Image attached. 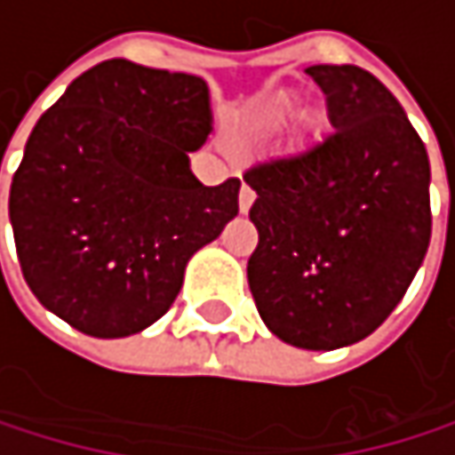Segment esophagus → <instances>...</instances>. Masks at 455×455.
Returning a JSON list of instances; mask_svg holds the SVG:
<instances>
[{"label": "esophagus", "instance_id": "34e87169", "mask_svg": "<svg viewBox=\"0 0 455 455\" xmlns=\"http://www.w3.org/2000/svg\"><path fill=\"white\" fill-rule=\"evenodd\" d=\"M253 199H256V194H253V190H251L248 185H243V188H240V212H243V215L251 210Z\"/></svg>", "mask_w": 455, "mask_h": 455}]
</instances>
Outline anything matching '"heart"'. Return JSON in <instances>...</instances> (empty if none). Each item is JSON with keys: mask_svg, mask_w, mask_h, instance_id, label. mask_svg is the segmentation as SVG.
<instances>
[{"mask_svg": "<svg viewBox=\"0 0 455 455\" xmlns=\"http://www.w3.org/2000/svg\"><path fill=\"white\" fill-rule=\"evenodd\" d=\"M286 114H291V111H278V116H286Z\"/></svg>", "mask_w": 455, "mask_h": 455, "instance_id": "obj_1", "label": "heart"}]
</instances>
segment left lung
Segmentation results:
<instances>
[{
	"label": "left lung",
	"instance_id": "obj_1",
	"mask_svg": "<svg viewBox=\"0 0 455 455\" xmlns=\"http://www.w3.org/2000/svg\"><path fill=\"white\" fill-rule=\"evenodd\" d=\"M333 131L251 166L259 245L248 286L270 333L300 349L363 341L410 289L431 240L428 155L369 70L314 65Z\"/></svg>",
	"mask_w": 455,
	"mask_h": 455
}]
</instances>
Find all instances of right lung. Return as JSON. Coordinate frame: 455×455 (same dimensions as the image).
<instances>
[{
	"mask_svg": "<svg viewBox=\"0 0 455 455\" xmlns=\"http://www.w3.org/2000/svg\"><path fill=\"white\" fill-rule=\"evenodd\" d=\"M212 131L204 78L108 60L81 73L27 141L10 185L21 273L37 300L95 339L158 322L188 259L237 215L188 152Z\"/></svg>",
	"mask_w": 455,
	"mask_h": 455,
	"instance_id": "obj_1",
	"label": "right lung"
}]
</instances>
